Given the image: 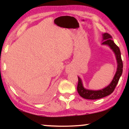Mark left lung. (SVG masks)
<instances>
[{
	"label": "left lung",
	"instance_id": "left-lung-1",
	"mask_svg": "<svg viewBox=\"0 0 129 129\" xmlns=\"http://www.w3.org/2000/svg\"><path fill=\"white\" fill-rule=\"evenodd\" d=\"M103 39L102 44L109 46L111 49L113 50L115 56H116L117 64H118L116 72L111 83L103 89L99 90H91L85 88L83 87V84H82L81 78L78 77V87H77V90H78V92L79 95L84 99L98 100V99H100L109 96L111 93H113L122 73L123 63H122V60L121 59V52L119 47L115 44L114 41L112 40V37L109 33H106L103 34Z\"/></svg>",
	"mask_w": 129,
	"mask_h": 129
}]
</instances>
